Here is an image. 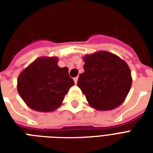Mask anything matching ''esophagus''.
<instances>
[{
	"label": "esophagus",
	"instance_id": "1",
	"mask_svg": "<svg viewBox=\"0 0 153 153\" xmlns=\"http://www.w3.org/2000/svg\"><path fill=\"white\" fill-rule=\"evenodd\" d=\"M78 79H79V77H75V78L74 79V83H78Z\"/></svg>",
	"mask_w": 153,
	"mask_h": 153
}]
</instances>
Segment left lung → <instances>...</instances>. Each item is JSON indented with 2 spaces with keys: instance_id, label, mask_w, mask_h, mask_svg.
<instances>
[{
  "instance_id": "left-lung-1",
  "label": "left lung",
  "mask_w": 153,
  "mask_h": 153,
  "mask_svg": "<svg viewBox=\"0 0 153 153\" xmlns=\"http://www.w3.org/2000/svg\"><path fill=\"white\" fill-rule=\"evenodd\" d=\"M84 72L77 85L87 101L98 111H110L120 106L132 84L131 71L125 61L105 51L83 57Z\"/></svg>"
}]
</instances>
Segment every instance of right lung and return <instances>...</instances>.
<instances>
[{"label":"right lung","mask_w":153,"mask_h":153,"mask_svg":"<svg viewBox=\"0 0 153 153\" xmlns=\"http://www.w3.org/2000/svg\"><path fill=\"white\" fill-rule=\"evenodd\" d=\"M57 57H40L22 71L17 80L19 94L37 111H53L74 84L68 68L57 65Z\"/></svg>","instance_id":"1"}]
</instances>
